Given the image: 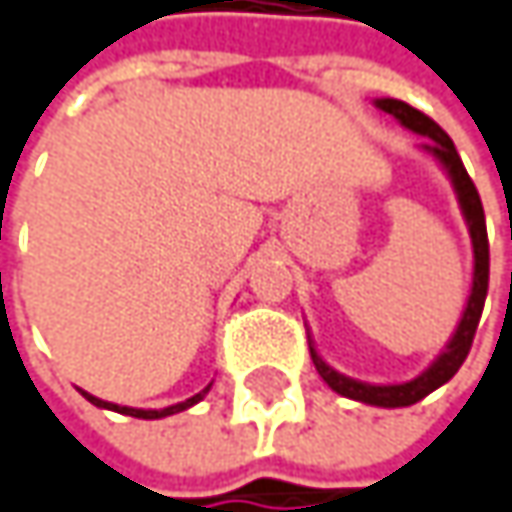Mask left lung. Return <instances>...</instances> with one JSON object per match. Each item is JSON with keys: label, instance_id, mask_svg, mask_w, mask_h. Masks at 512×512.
Returning <instances> with one entry per match:
<instances>
[{"label": "left lung", "instance_id": "1", "mask_svg": "<svg viewBox=\"0 0 512 512\" xmlns=\"http://www.w3.org/2000/svg\"><path fill=\"white\" fill-rule=\"evenodd\" d=\"M378 108L393 114L401 125H407L410 131L416 134H425L431 143H425V149L437 158V161L448 169L451 181H454V190L460 196V208L466 213V222H469V231H472V246H475V278H472V296L469 304L463 310V319L448 343V349L442 351L437 357V363L419 375L416 381H407V384H393V387H372V384H360V381H351L346 375L334 372L316 351L310 349L313 357V366L316 372L322 375V381L334 390V393L354 398V401H363V404H378V407H410L416 401H422L428 393H434L437 387H442L445 381H451L457 375V369L463 366L466 354L472 349V340H475V331H478V322H481V313H484V302H487L489 290V240H487V219H484V205H481V196H478V187L475 181L469 178L466 166L460 161L451 137L442 131L440 125L428 114L416 111L413 105L407 102H398V99H378Z\"/></svg>", "mask_w": 512, "mask_h": 512}]
</instances>
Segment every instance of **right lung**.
Wrapping results in <instances>:
<instances>
[{
    "label": "right lung",
    "instance_id": "right-lung-1",
    "mask_svg": "<svg viewBox=\"0 0 512 512\" xmlns=\"http://www.w3.org/2000/svg\"><path fill=\"white\" fill-rule=\"evenodd\" d=\"M210 387H205L202 393H196L193 398H187V401H181V404H172V407H163V410H134V407H119V404H111V401H102V398H96V395L84 393L87 395V401H93L96 407H108V410H117V413H125V416H137V419H161V416H172V413H178V410H187V407H193L196 401H202V395L208 393Z\"/></svg>",
    "mask_w": 512,
    "mask_h": 512
}]
</instances>
